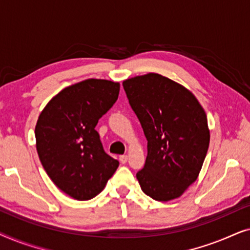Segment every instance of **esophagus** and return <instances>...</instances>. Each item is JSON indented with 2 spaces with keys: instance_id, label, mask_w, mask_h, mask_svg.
Here are the masks:
<instances>
[{
  "instance_id": "34e87169",
  "label": "esophagus",
  "mask_w": 250,
  "mask_h": 250,
  "mask_svg": "<svg viewBox=\"0 0 250 250\" xmlns=\"http://www.w3.org/2000/svg\"><path fill=\"white\" fill-rule=\"evenodd\" d=\"M127 156L126 155H122V156H119V162H121L122 164H126L127 163Z\"/></svg>"
}]
</instances>
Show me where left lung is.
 I'll return each instance as SVG.
<instances>
[{"label": "left lung", "instance_id": "left-lung-1", "mask_svg": "<svg viewBox=\"0 0 250 250\" xmlns=\"http://www.w3.org/2000/svg\"><path fill=\"white\" fill-rule=\"evenodd\" d=\"M148 141L140 187L157 201L181 197L196 182L209 146L207 116L191 91L159 74L123 82Z\"/></svg>", "mask_w": 250, "mask_h": 250}]
</instances>
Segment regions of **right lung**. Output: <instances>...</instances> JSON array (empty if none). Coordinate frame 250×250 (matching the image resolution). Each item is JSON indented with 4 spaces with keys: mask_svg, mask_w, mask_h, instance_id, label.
<instances>
[{
    "mask_svg": "<svg viewBox=\"0 0 250 250\" xmlns=\"http://www.w3.org/2000/svg\"><path fill=\"white\" fill-rule=\"evenodd\" d=\"M118 94L117 82L82 81L51 99L37 119L35 138L41 163L52 182L74 199L98 196L119 165L104 152L95 131Z\"/></svg>",
    "mask_w": 250,
    "mask_h": 250,
    "instance_id": "obj_1",
    "label": "right lung"
}]
</instances>
